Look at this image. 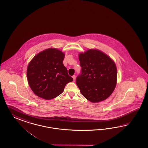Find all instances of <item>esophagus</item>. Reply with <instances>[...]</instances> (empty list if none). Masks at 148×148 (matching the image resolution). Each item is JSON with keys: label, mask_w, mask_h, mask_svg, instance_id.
Instances as JSON below:
<instances>
[{"label": "esophagus", "mask_w": 148, "mask_h": 148, "mask_svg": "<svg viewBox=\"0 0 148 148\" xmlns=\"http://www.w3.org/2000/svg\"><path fill=\"white\" fill-rule=\"evenodd\" d=\"M72 78H73V81H75V79H76V76H75V75L72 76Z\"/></svg>", "instance_id": "esophagus-1"}]
</instances>
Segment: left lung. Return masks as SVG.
Instances as JSON below:
<instances>
[{
	"label": "left lung",
	"instance_id": "left-lung-1",
	"mask_svg": "<svg viewBox=\"0 0 148 148\" xmlns=\"http://www.w3.org/2000/svg\"><path fill=\"white\" fill-rule=\"evenodd\" d=\"M81 72L76 84L82 94L92 102L105 100L114 90L117 70L114 62L104 53L89 49L79 53Z\"/></svg>",
	"mask_w": 148,
	"mask_h": 148
}]
</instances>
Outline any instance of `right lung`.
Returning <instances> with one entry per match:
<instances>
[{
    "mask_svg": "<svg viewBox=\"0 0 148 148\" xmlns=\"http://www.w3.org/2000/svg\"><path fill=\"white\" fill-rule=\"evenodd\" d=\"M65 54L56 48L38 53L29 62L27 79L36 95L45 100L53 99L64 91L66 84L73 81L63 64Z\"/></svg>",
    "mask_w": 148,
    "mask_h": 148,
    "instance_id": "right-lung-1",
    "label": "right lung"
}]
</instances>
